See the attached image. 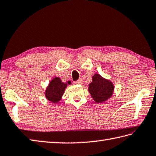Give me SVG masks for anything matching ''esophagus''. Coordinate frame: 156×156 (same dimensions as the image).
Wrapping results in <instances>:
<instances>
[{"instance_id": "esophagus-1", "label": "esophagus", "mask_w": 156, "mask_h": 156, "mask_svg": "<svg viewBox=\"0 0 156 156\" xmlns=\"http://www.w3.org/2000/svg\"><path fill=\"white\" fill-rule=\"evenodd\" d=\"M82 82H83V81H82V79H80V80L76 81L75 84H82Z\"/></svg>"}]
</instances>
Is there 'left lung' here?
I'll return each mask as SVG.
<instances>
[{
    "label": "left lung",
    "instance_id": "1",
    "mask_svg": "<svg viewBox=\"0 0 156 156\" xmlns=\"http://www.w3.org/2000/svg\"><path fill=\"white\" fill-rule=\"evenodd\" d=\"M92 79V82L88 84V91L94 101L103 103L110 98L114 90L112 82L98 74H94Z\"/></svg>",
    "mask_w": 156,
    "mask_h": 156
}]
</instances>
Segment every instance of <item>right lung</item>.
I'll return each instance as SVG.
<instances>
[{
    "mask_svg": "<svg viewBox=\"0 0 156 156\" xmlns=\"http://www.w3.org/2000/svg\"><path fill=\"white\" fill-rule=\"evenodd\" d=\"M71 84L70 81H68L67 83H63L61 80L60 78H54L50 82L49 84L45 90L46 98L53 103H58L62 99V97L68 84Z\"/></svg>",
    "mask_w": 156,
    "mask_h": 156,
    "instance_id": "1",
    "label": "right lung"
}]
</instances>
